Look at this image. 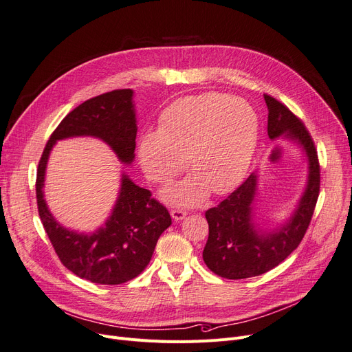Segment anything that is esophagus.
<instances>
[{
    "label": "esophagus",
    "instance_id": "esophagus-1",
    "mask_svg": "<svg viewBox=\"0 0 352 352\" xmlns=\"http://www.w3.org/2000/svg\"><path fill=\"white\" fill-rule=\"evenodd\" d=\"M186 215H187V212L182 211V210H173L171 211V217H173L174 221H181V219L186 218Z\"/></svg>",
    "mask_w": 352,
    "mask_h": 352
}]
</instances>
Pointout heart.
Wrapping results in <instances>:
<instances>
[{
  "label": "heart",
  "instance_id": "1",
  "mask_svg": "<svg viewBox=\"0 0 352 352\" xmlns=\"http://www.w3.org/2000/svg\"><path fill=\"white\" fill-rule=\"evenodd\" d=\"M258 141V117L241 98L202 92L166 107L158 129L144 133L137 144L141 170L157 184L184 170L186 157L194 170L161 191L173 207H197L212 192L232 191L244 178Z\"/></svg>",
  "mask_w": 352,
  "mask_h": 352
}]
</instances>
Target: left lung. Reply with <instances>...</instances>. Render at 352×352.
I'll use <instances>...</instances> for the list:
<instances>
[{"mask_svg": "<svg viewBox=\"0 0 352 352\" xmlns=\"http://www.w3.org/2000/svg\"><path fill=\"white\" fill-rule=\"evenodd\" d=\"M264 100L268 108V137L272 141L284 138L300 148L307 160V181L291 214L274 227L264 228L255 218V173L206 212L210 235L202 258L214 274L228 280L261 275L281 264L300 245L320 194V164L307 128L280 101L267 94Z\"/></svg>", "mask_w": 352, "mask_h": 352, "instance_id": "1", "label": "left lung"}]
</instances>
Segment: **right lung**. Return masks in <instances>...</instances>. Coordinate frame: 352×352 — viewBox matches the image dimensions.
Instances as JSON below:
<instances>
[{
    "label": "right lung",
    "mask_w": 352,
    "mask_h": 352,
    "mask_svg": "<svg viewBox=\"0 0 352 352\" xmlns=\"http://www.w3.org/2000/svg\"><path fill=\"white\" fill-rule=\"evenodd\" d=\"M137 129L133 89H116L91 98L60 122L36 171V204L55 252L72 274L96 284L118 285L140 275L150 263L160 235L171 226V217L150 191L122 171L118 197L104 226L92 232L69 230L55 219L44 197L48 158L61 140L92 137L105 142L120 162L131 165Z\"/></svg>",
    "instance_id": "right-lung-1"
}]
</instances>
